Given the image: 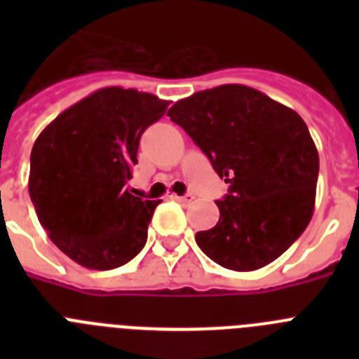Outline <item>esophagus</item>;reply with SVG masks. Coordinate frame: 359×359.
Listing matches in <instances>:
<instances>
[{
    "label": "esophagus",
    "instance_id": "obj_1",
    "mask_svg": "<svg viewBox=\"0 0 359 359\" xmlns=\"http://www.w3.org/2000/svg\"><path fill=\"white\" fill-rule=\"evenodd\" d=\"M172 199H176V201H180V203H190L192 199H194V196H192V194H185V196L172 194Z\"/></svg>",
    "mask_w": 359,
    "mask_h": 359
}]
</instances>
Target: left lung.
<instances>
[{"label": "left lung", "instance_id": "1", "mask_svg": "<svg viewBox=\"0 0 359 359\" xmlns=\"http://www.w3.org/2000/svg\"><path fill=\"white\" fill-rule=\"evenodd\" d=\"M167 115L230 183L215 201L217 224L196 233L201 252L233 271L278 259L302 236L315 208L320 161L306 122L243 84L199 91Z\"/></svg>", "mask_w": 359, "mask_h": 359}]
</instances>
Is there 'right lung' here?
Returning a JSON list of instances; mask_svg holds the SVG:
<instances>
[{
	"instance_id": "right-lung-1",
	"label": "right lung",
	"mask_w": 359,
	"mask_h": 359,
	"mask_svg": "<svg viewBox=\"0 0 359 359\" xmlns=\"http://www.w3.org/2000/svg\"><path fill=\"white\" fill-rule=\"evenodd\" d=\"M169 102L151 93L102 88L73 104L37 136L28 192L41 226L62 253L90 269L135 259L160 201L126 189L145 129Z\"/></svg>"
}]
</instances>
